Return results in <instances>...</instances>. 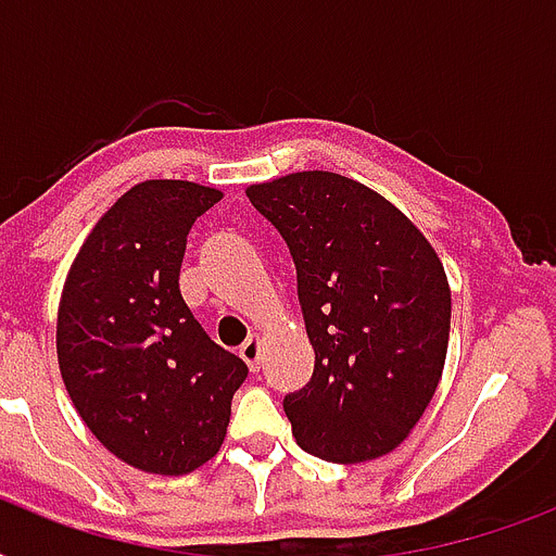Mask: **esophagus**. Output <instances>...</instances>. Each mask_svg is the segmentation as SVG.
Returning a JSON list of instances; mask_svg holds the SVG:
<instances>
[{
	"mask_svg": "<svg viewBox=\"0 0 556 556\" xmlns=\"http://www.w3.org/2000/svg\"><path fill=\"white\" fill-rule=\"evenodd\" d=\"M239 357H242L248 369L251 371H260V357H262V340L260 338H251L244 340V346L239 349Z\"/></svg>",
	"mask_w": 556,
	"mask_h": 556,
	"instance_id": "1",
	"label": "esophagus"
}]
</instances>
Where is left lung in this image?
I'll return each mask as SVG.
<instances>
[{"instance_id":"8db88e82","label":"left lung","mask_w":556,"mask_h":556,"mask_svg":"<svg viewBox=\"0 0 556 556\" xmlns=\"http://www.w3.org/2000/svg\"><path fill=\"white\" fill-rule=\"evenodd\" d=\"M286 239L314 375L286 395L296 444L355 465L387 456L430 406L450 340V286L432 244L380 192L308 169L248 187Z\"/></svg>"}]
</instances>
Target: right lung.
Masks as SVG:
<instances>
[{"label": "right lung", "instance_id": "1", "mask_svg": "<svg viewBox=\"0 0 556 556\" xmlns=\"http://www.w3.org/2000/svg\"><path fill=\"white\" fill-rule=\"evenodd\" d=\"M222 192L141 181L100 216L56 312V361L74 409L121 462L185 476L216 456L242 357L207 338L178 274L192 222Z\"/></svg>", "mask_w": 556, "mask_h": 556}]
</instances>
